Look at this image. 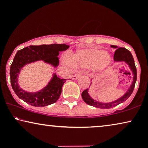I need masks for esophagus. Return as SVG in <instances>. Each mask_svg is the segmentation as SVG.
I'll use <instances>...</instances> for the list:
<instances>
[{
    "instance_id": "obj_1",
    "label": "esophagus",
    "mask_w": 148,
    "mask_h": 148,
    "mask_svg": "<svg viewBox=\"0 0 148 148\" xmlns=\"http://www.w3.org/2000/svg\"><path fill=\"white\" fill-rule=\"evenodd\" d=\"M82 72H78V73H75L74 75L73 76V77H72V79L73 80H75V79H77L80 76H82Z\"/></svg>"
}]
</instances>
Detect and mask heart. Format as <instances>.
Instances as JSON below:
<instances>
[{"mask_svg":"<svg viewBox=\"0 0 148 148\" xmlns=\"http://www.w3.org/2000/svg\"><path fill=\"white\" fill-rule=\"evenodd\" d=\"M75 65L83 68L92 67L95 71L104 69L110 64L111 58L106 52L98 48H86L77 51L72 57ZM69 62V60H66Z\"/></svg>","mask_w":148,"mask_h":148,"instance_id":"obj_1","label":"heart"}]
</instances>
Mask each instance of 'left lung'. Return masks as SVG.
Wrapping results in <instances>:
<instances>
[{
    "instance_id": "1",
    "label": "left lung",
    "mask_w": 148,
    "mask_h": 148,
    "mask_svg": "<svg viewBox=\"0 0 148 148\" xmlns=\"http://www.w3.org/2000/svg\"><path fill=\"white\" fill-rule=\"evenodd\" d=\"M111 47L116 48V50H115L114 54V61L116 62H125L126 63L128 64L130 69L132 71L133 74V82L132 84L131 85L130 88H129V90L127 91V92L123 95V96L121 97V98H119L118 100L114 101V102H109V103H102L98 102V101L94 100V99H92L90 96V95L88 94V90L89 89H87V90H84V92H82V96L83 100H84V102L88 104L90 106L96 107V108H103V109H108V108H111L112 107H114L117 106V105L121 104L125 101H126L127 99H128L130 96L132 94L133 92V90H134L135 82H136L137 80V69L136 66H135V61L134 59H133V57L131 54V52L126 49L125 48H118L116 46L111 45Z\"/></svg>"
}]
</instances>
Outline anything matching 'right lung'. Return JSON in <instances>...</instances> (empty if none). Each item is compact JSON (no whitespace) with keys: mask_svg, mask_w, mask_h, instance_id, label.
<instances>
[{"mask_svg":"<svg viewBox=\"0 0 148 148\" xmlns=\"http://www.w3.org/2000/svg\"><path fill=\"white\" fill-rule=\"evenodd\" d=\"M69 46L63 44L49 45L29 46L19 50L14 57L10 69V77L12 88L16 95L24 102L33 106L42 107L52 104L58 100L65 79H60L53 74L47 86L39 92L32 93L22 90L18 84V76L21 69L31 62L44 60L45 62L57 66L59 63V52L67 50Z\"/></svg>","mask_w":148,"mask_h":148,"instance_id":"1","label":"right lung"}]
</instances>
